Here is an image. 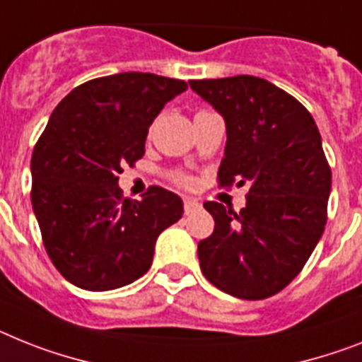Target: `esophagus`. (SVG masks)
Returning a JSON list of instances; mask_svg holds the SVG:
<instances>
[{
    "label": "esophagus",
    "mask_w": 362,
    "mask_h": 362,
    "mask_svg": "<svg viewBox=\"0 0 362 362\" xmlns=\"http://www.w3.org/2000/svg\"><path fill=\"white\" fill-rule=\"evenodd\" d=\"M183 205H185V213H187V214L194 213V211H198V209H199V203L196 202V199H192V198H185Z\"/></svg>",
    "instance_id": "34e87169"
}]
</instances>
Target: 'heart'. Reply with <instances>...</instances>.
<instances>
[{
  "instance_id": "1",
  "label": "heart",
  "mask_w": 362,
  "mask_h": 362,
  "mask_svg": "<svg viewBox=\"0 0 362 362\" xmlns=\"http://www.w3.org/2000/svg\"><path fill=\"white\" fill-rule=\"evenodd\" d=\"M174 181L179 185H183V187H188V185H190V179L185 174H174Z\"/></svg>"
}]
</instances>
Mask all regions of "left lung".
<instances>
[{
    "label": "left lung",
    "instance_id": "8db88e82",
    "mask_svg": "<svg viewBox=\"0 0 362 362\" xmlns=\"http://www.w3.org/2000/svg\"><path fill=\"white\" fill-rule=\"evenodd\" d=\"M223 116L220 187L250 183L240 213L205 202L214 231L198 244L203 276L240 300L283 291L305 267L327 222L331 168L309 110L267 79L190 81Z\"/></svg>",
    "mask_w": 362,
    "mask_h": 362
}]
</instances>
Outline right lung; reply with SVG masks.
I'll return each instance as SVG.
<instances>
[{
    "label": "right lung",
    "mask_w": 362,
    "mask_h": 362,
    "mask_svg": "<svg viewBox=\"0 0 362 362\" xmlns=\"http://www.w3.org/2000/svg\"><path fill=\"white\" fill-rule=\"evenodd\" d=\"M181 79L124 71L86 81L55 107L31 157V202L47 255L71 285L112 291L149 270L157 237L183 216V202L149 187L122 196L118 174L142 159L151 122Z\"/></svg>",
    "instance_id": "right-lung-1"
}]
</instances>
